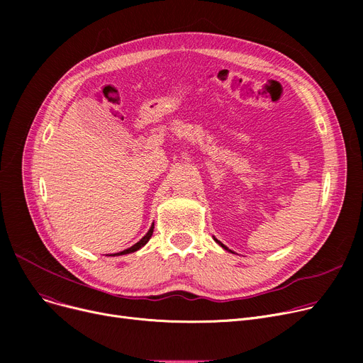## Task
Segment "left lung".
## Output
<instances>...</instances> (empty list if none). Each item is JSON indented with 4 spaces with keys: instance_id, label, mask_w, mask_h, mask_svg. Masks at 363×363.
I'll return each mask as SVG.
<instances>
[{
    "instance_id": "8db88e82",
    "label": "left lung",
    "mask_w": 363,
    "mask_h": 363,
    "mask_svg": "<svg viewBox=\"0 0 363 363\" xmlns=\"http://www.w3.org/2000/svg\"><path fill=\"white\" fill-rule=\"evenodd\" d=\"M213 240H215V241H216V242H218V244H219V245H220V247H222V249H225V250H228V247H225V245H223V244H222V242H220V241H219V240H216V238H215V237H213ZM230 252H231V250H230ZM231 253H233V252H231Z\"/></svg>"
}]
</instances>
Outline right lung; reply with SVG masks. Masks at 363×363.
Wrapping results in <instances>:
<instances>
[{"label":"right lung","instance_id":"add662e5","mask_svg":"<svg viewBox=\"0 0 363 363\" xmlns=\"http://www.w3.org/2000/svg\"><path fill=\"white\" fill-rule=\"evenodd\" d=\"M152 230H155V223L151 225V228L148 230V233L137 242V244H133L132 247H129V249H126V250H123V252H121V253H114V255H110V256H122V255H129V253H133V252H137V250H140L141 247H144L147 242H148V240L151 238V235H152ZM106 256H108V255H106Z\"/></svg>","mask_w":363,"mask_h":363}]
</instances>
